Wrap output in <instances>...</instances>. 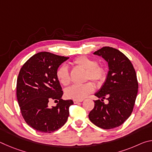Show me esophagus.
<instances>
[{"instance_id":"1","label":"esophagus","mask_w":152,"mask_h":152,"mask_svg":"<svg viewBox=\"0 0 152 152\" xmlns=\"http://www.w3.org/2000/svg\"><path fill=\"white\" fill-rule=\"evenodd\" d=\"M73 101H74V104H77V103H78V102H82V101H78V100H74Z\"/></svg>"}]
</instances>
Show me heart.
I'll use <instances>...</instances> for the list:
<instances>
[{
    "label": "heart",
    "mask_w": 152,
    "mask_h": 152,
    "mask_svg": "<svg viewBox=\"0 0 152 152\" xmlns=\"http://www.w3.org/2000/svg\"><path fill=\"white\" fill-rule=\"evenodd\" d=\"M74 64L86 70L85 80H91L98 84L105 81L107 76V70L104 66L99 65L98 61L93 58L87 56H80L73 61ZM56 78L64 86H68L71 82V78L68 67L61 65L56 72ZM95 87L92 82H87L83 84H74L65 91V94L68 99L81 101L89 94L94 91Z\"/></svg>",
    "instance_id": "1"
}]
</instances>
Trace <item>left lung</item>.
Segmentation results:
<instances>
[{"label": "left lung", "instance_id": "1", "mask_svg": "<svg viewBox=\"0 0 152 152\" xmlns=\"http://www.w3.org/2000/svg\"><path fill=\"white\" fill-rule=\"evenodd\" d=\"M108 62L109 72L106 80L95 96L94 109L88 115L95 125L104 129L122 125L133 111L138 91V82L133 64L117 49L103 47L94 53ZM104 99L108 100L106 105Z\"/></svg>", "mask_w": 152, "mask_h": 152}]
</instances>
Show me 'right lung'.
Instances as JSON below:
<instances>
[{
  "label": "right lung",
  "mask_w": 152,
  "mask_h": 152,
  "mask_svg": "<svg viewBox=\"0 0 152 152\" xmlns=\"http://www.w3.org/2000/svg\"><path fill=\"white\" fill-rule=\"evenodd\" d=\"M69 58L47 51L33 55L20 68L17 81V98L20 113L28 125L37 132L50 133L65 124L72 100H62L56 72ZM59 100L56 107L48 102Z\"/></svg>",
  "instance_id": "obj_1"
}]
</instances>
